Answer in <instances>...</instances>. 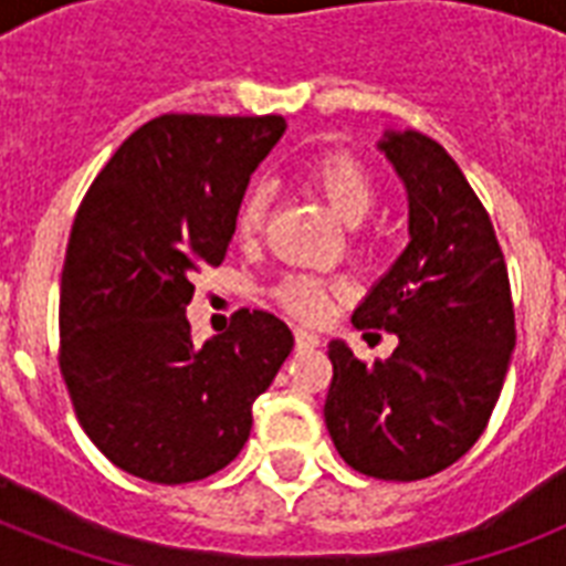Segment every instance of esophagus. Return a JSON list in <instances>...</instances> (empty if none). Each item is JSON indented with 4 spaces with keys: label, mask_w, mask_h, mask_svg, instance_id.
<instances>
[{
    "label": "esophagus",
    "mask_w": 566,
    "mask_h": 566,
    "mask_svg": "<svg viewBox=\"0 0 566 566\" xmlns=\"http://www.w3.org/2000/svg\"><path fill=\"white\" fill-rule=\"evenodd\" d=\"M319 337L314 332H305V328H296V349H317Z\"/></svg>",
    "instance_id": "1"
}]
</instances>
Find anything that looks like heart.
Returning a JSON list of instances; mask_svg holds the SVG:
<instances>
[{
    "mask_svg": "<svg viewBox=\"0 0 566 566\" xmlns=\"http://www.w3.org/2000/svg\"><path fill=\"white\" fill-rule=\"evenodd\" d=\"M302 181L326 199L344 226H358L378 202V181L353 155L326 153L302 167ZM266 222V190L252 185L234 208V231L240 240H255ZM275 302L302 323H323L346 300V284L317 275H287L275 287Z\"/></svg>",
    "mask_w": 566,
    "mask_h": 566,
    "instance_id": "b5f03b06",
    "label": "heart"
}]
</instances>
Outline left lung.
<instances>
[{
	"label": "left lung",
	"mask_w": 566,
	"mask_h": 566,
	"mask_svg": "<svg viewBox=\"0 0 566 566\" xmlns=\"http://www.w3.org/2000/svg\"><path fill=\"white\" fill-rule=\"evenodd\" d=\"M378 146L408 188L411 243L353 326L385 328L399 346L367 364L332 340L323 413L353 470L417 482L482 438L517 340L514 302L491 217L447 149L420 132H390Z\"/></svg>",
	"instance_id": "8db88e82"
}]
</instances>
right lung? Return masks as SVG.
Instances as JSON below:
<instances>
[{"mask_svg": "<svg viewBox=\"0 0 566 566\" xmlns=\"http://www.w3.org/2000/svg\"><path fill=\"white\" fill-rule=\"evenodd\" d=\"M284 119L161 114L119 146L75 211L61 273L57 367L87 438L155 484L231 464L252 402L293 349L266 311L193 346V275L220 266L249 176Z\"/></svg>", "mask_w": 566, "mask_h": 566, "instance_id": "1", "label": "right lung"}]
</instances>
